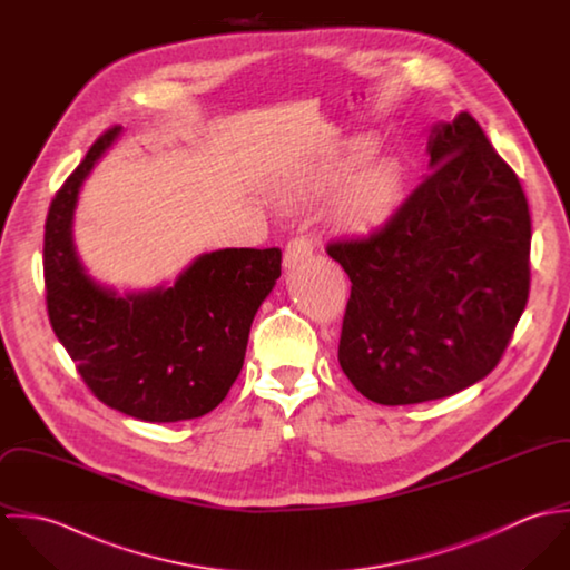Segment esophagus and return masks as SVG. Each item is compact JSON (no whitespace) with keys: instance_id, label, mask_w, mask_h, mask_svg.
<instances>
[{"instance_id":"esophagus-1","label":"esophagus","mask_w":570,"mask_h":570,"mask_svg":"<svg viewBox=\"0 0 570 570\" xmlns=\"http://www.w3.org/2000/svg\"><path fill=\"white\" fill-rule=\"evenodd\" d=\"M312 254H314V245H312L309 239H305V237L292 239L287 247H285V254H283V267L285 269L301 267L307 261H312Z\"/></svg>"}]
</instances>
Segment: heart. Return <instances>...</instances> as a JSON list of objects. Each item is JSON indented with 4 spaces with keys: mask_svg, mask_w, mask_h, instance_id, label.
Segmentation results:
<instances>
[{
    "mask_svg": "<svg viewBox=\"0 0 570 570\" xmlns=\"http://www.w3.org/2000/svg\"><path fill=\"white\" fill-rule=\"evenodd\" d=\"M377 151L380 142L373 136H344L294 166L278 181V195L289 204L333 197L335 224L351 235H371L400 213L407 195L404 166L375 158Z\"/></svg>",
    "mask_w": 570,
    "mask_h": 570,
    "instance_id": "1",
    "label": "heart"
}]
</instances>
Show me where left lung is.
<instances>
[{
  "mask_svg": "<svg viewBox=\"0 0 570 570\" xmlns=\"http://www.w3.org/2000/svg\"><path fill=\"white\" fill-rule=\"evenodd\" d=\"M430 175L364 242L328 244L351 278L337 360L382 406L450 397L495 368L529 298L531 217L479 122H434Z\"/></svg>",
  "mask_w": 570,
  "mask_h": 570,
  "instance_id": "obj_1",
  "label": "left lung"
}]
</instances>
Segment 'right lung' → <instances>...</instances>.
Returning <instances> with one entry per match:
<instances>
[{
  "mask_svg": "<svg viewBox=\"0 0 570 570\" xmlns=\"http://www.w3.org/2000/svg\"><path fill=\"white\" fill-rule=\"evenodd\" d=\"M109 129L52 199L43 274L48 316L85 384L129 416L173 423L204 416L242 373L249 326L281 276V249L199 254L173 285L120 294L94 281L75 242L82 184L120 138Z\"/></svg>",
  "mask_w": 570,
  "mask_h": 570,
  "instance_id": "right-lung-1",
  "label": "right lung"
}]
</instances>
